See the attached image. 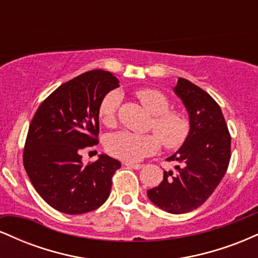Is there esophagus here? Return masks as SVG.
I'll use <instances>...</instances> for the list:
<instances>
[{"instance_id":"obj_1","label":"esophagus","mask_w":258,"mask_h":258,"mask_svg":"<svg viewBox=\"0 0 258 258\" xmlns=\"http://www.w3.org/2000/svg\"><path fill=\"white\" fill-rule=\"evenodd\" d=\"M125 166L127 167H131V168H135V170H141L142 167H143V165L142 164H132V162H125Z\"/></svg>"}]
</instances>
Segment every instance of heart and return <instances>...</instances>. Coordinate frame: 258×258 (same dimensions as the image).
<instances>
[{
    "mask_svg": "<svg viewBox=\"0 0 258 258\" xmlns=\"http://www.w3.org/2000/svg\"><path fill=\"white\" fill-rule=\"evenodd\" d=\"M136 96L150 114L154 115V133L138 135L128 131L112 133L105 141V149L115 158L125 161H137L154 154L160 147V139L167 149L182 147L190 135V121L182 112L170 110V100L162 92L154 88H141ZM122 94L114 90L108 92L98 106V117L106 127L116 123V114Z\"/></svg>",
    "mask_w": 258,
    "mask_h": 258,
    "instance_id": "1",
    "label": "heart"
}]
</instances>
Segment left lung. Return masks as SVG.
Wrapping results in <instances>:
<instances>
[{
    "mask_svg": "<svg viewBox=\"0 0 258 258\" xmlns=\"http://www.w3.org/2000/svg\"><path fill=\"white\" fill-rule=\"evenodd\" d=\"M190 121V135L178 152L167 159L176 172L147 191L153 204L170 214L193 211L211 197L227 172L230 160L229 131L220 105L207 92L179 78L173 88Z\"/></svg>",
    "mask_w": 258,
    "mask_h": 258,
    "instance_id": "obj_1",
    "label": "left lung"
}]
</instances>
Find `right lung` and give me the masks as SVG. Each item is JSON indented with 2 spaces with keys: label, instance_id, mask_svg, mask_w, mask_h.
I'll list each match as a JSON object with an SVG mask.
<instances>
[{
  "label": "right lung",
  "instance_id": "add662e5",
  "mask_svg": "<svg viewBox=\"0 0 258 258\" xmlns=\"http://www.w3.org/2000/svg\"><path fill=\"white\" fill-rule=\"evenodd\" d=\"M119 80L91 70L65 82L41 103L26 136L23 162L32 185L53 209L68 215L97 210L109 198L120 161L102 154L85 166L82 149L98 144V106Z\"/></svg>",
  "mask_w": 258,
  "mask_h": 258
}]
</instances>
